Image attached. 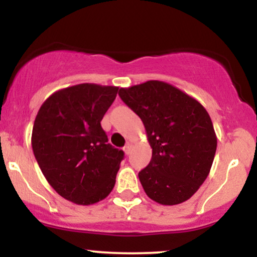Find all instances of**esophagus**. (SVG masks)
Masks as SVG:
<instances>
[{
	"mask_svg": "<svg viewBox=\"0 0 257 257\" xmlns=\"http://www.w3.org/2000/svg\"><path fill=\"white\" fill-rule=\"evenodd\" d=\"M132 149H133V145L132 144H126V145L124 146V152H125V155H131V152H132Z\"/></svg>",
	"mask_w": 257,
	"mask_h": 257,
	"instance_id": "34e87169",
	"label": "esophagus"
}]
</instances>
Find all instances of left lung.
Masks as SVG:
<instances>
[{"mask_svg":"<svg viewBox=\"0 0 257 257\" xmlns=\"http://www.w3.org/2000/svg\"><path fill=\"white\" fill-rule=\"evenodd\" d=\"M143 120L152 158L139 173L147 196L162 205L190 199L210 173L217 146L213 122L198 100L163 81L120 88Z\"/></svg>","mask_w":257,"mask_h":257,"instance_id":"left-lung-1","label":"left lung"}]
</instances>
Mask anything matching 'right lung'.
<instances>
[{
  "instance_id": "right-lung-1",
  "label": "right lung",
  "mask_w": 257,
  "mask_h": 257,
  "mask_svg": "<svg viewBox=\"0 0 257 257\" xmlns=\"http://www.w3.org/2000/svg\"><path fill=\"white\" fill-rule=\"evenodd\" d=\"M118 87L81 83L53 93L32 128L35 158L58 194L78 205L111 193L124 152L107 144L102 117Z\"/></svg>"
}]
</instances>
